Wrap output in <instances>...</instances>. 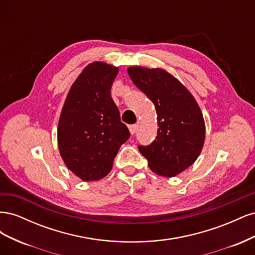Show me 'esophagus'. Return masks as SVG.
I'll return each mask as SVG.
<instances>
[{
	"label": "esophagus",
	"instance_id": "esophagus-1",
	"mask_svg": "<svg viewBox=\"0 0 255 255\" xmlns=\"http://www.w3.org/2000/svg\"><path fill=\"white\" fill-rule=\"evenodd\" d=\"M128 129H129V132H130V134H132V135H134V134L136 133V129H137V126H136V125H130V126L128 127Z\"/></svg>",
	"mask_w": 255,
	"mask_h": 255
}]
</instances>
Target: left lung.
Returning a JSON list of instances; mask_svg holds the SVG:
<instances>
[{
  "label": "left lung",
  "instance_id": "8db88e82",
  "mask_svg": "<svg viewBox=\"0 0 255 255\" xmlns=\"http://www.w3.org/2000/svg\"><path fill=\"white\" fill-rule=\"evenodd\" d=\"M130 80L154 103L157 136L138 150L153 172L171 177L195 163L205 137L204 120L190 92L161 69L130 67Z\"/></svg>",
  "mask_w": 255,
  "mask_h": 255
}]
</instances>
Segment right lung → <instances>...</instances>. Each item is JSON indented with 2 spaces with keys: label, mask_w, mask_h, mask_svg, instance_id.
I'll list each match as a JSON object with an SVG mask.
<instances>
[{
  "label": "right lung",
  "mask_w": 255,
  "mask_h": 255,
  "mask_svg": "<svg viewBox=\"0 0 255 255\" xmlns=\"http://www.w3.org/2000/svg\"><path fill=\"white\" fill-rule=\"evenodd\" d=\"M118 68L94 63L69 91L58 122V148L65 164L83 181L110 173L120 145L130 136L112 99Z\"/></svg>",
  "instance_id": "right-lung-1"
}]
</instances>
